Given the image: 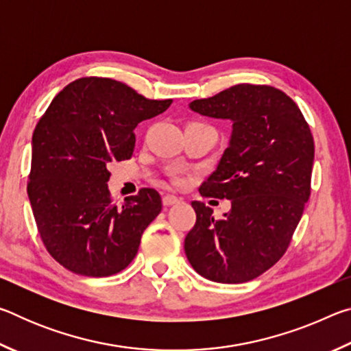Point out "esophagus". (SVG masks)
<instances>
[{"label": "esophagus", "mask_w": 351, "mask_h": 351, "mask_svg": "<svg viewBox=\"0 0 351 351\" xmlns=\"http://www.w3.org/2000/svg\"><path fill=\"white\" fill-rule=\"evenodd\" d=\"M178 203H180V198H178V197H173V195H165V197L162 198V204H164L165 207L173 206V204H178Z\"/></svg>", "instance_id": "34e87169"}]
</instances>
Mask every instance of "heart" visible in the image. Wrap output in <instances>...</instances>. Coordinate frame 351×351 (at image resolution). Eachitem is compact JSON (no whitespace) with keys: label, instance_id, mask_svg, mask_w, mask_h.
Listing matches in <instances>:
<instances>
[{"label":"heart","instance_id":"obj_1","mask_svg":"<svg viewBox=\"0 0 351 351\" xmlns=\"http://www.w3.org/2000/svg\"><path fill=\"white\" fill-rule=\"evenodd\" d=\"M175 181L176 182H181V178H175Z\"/></svg>","mask_w":351,"mask_h":351}]
</instances>
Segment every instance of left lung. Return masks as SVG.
Instances as JSON below:
<instances>
[{"instance_id": "left-lung-1", "label": "left lung", "mask_w": 351, "mask_h": 351, "mask_svg": "<svg viewBox=\"0 0 351 351\" xmlns=\"http://www.w3.org/2000/svg\"><path fill=\"white\" fill-rule=\"evenodd\" d=\"M189 106L232 122L217 170L199 187L203 197L230 199V210L215 219L210 207L193 201L197 223L184 251L212 282H249L282 258L304 213L311 193V130L294 100L268 85L240 83Z\"/></svg>"}]
</instances>
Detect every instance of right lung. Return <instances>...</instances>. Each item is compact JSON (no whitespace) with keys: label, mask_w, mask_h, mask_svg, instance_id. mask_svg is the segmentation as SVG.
Here are the masks:
<instances>
[{"label":"right lung","mask_w":351,"mask_h":351,"mask_svg":"<svg viewBox=\"0 0 351 351\" xmlns=\"http://www.w3.org/2000/svg\"><path fill=\"white\" fill-rule=\"evenodd\" d=\"M170 105L122 82L82 77L47 106L32 136L27 195L41 240L63 268L108 277L136 257L162 201L154 189H141L122 207L114 204L108 165L132 158L138 123Z\"/></svg>","instance_id":"right-lung-1"}]
</instances>
